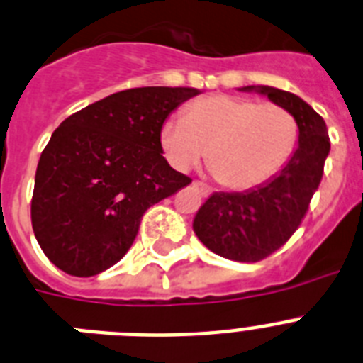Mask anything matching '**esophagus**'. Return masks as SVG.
<instances>
[{"instance_id":"1","label":"esophagus","mask_w":363,"mask_h":363,"mask_svg":"<svg viewBox=\"0 0 363 363\" xmlns=\"http://www.w3.org/2000/svg\"><path fill=\"white\" fill-rule=\"evenodd\" d=\"M191 185H193V187L196 189L198 193L203 194V196H207V194L211 193V191H209V187H207V185H203V184H200V182H193V184H191Z\"/></svg>"}]
</instances>
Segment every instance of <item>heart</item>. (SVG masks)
<instances>
[{
  "label": "heart",
  "mask_w": 363,
  "mask_h": 363,
  "mask_svg": "<svg viewBox=\"0 0 363 363\" xmlns=\"http://www.w3.org/2000/svg\"><path fill=\"white\" fill-rule=\"evenodd\" d=\"M297 135L296 119L277 104L211 95L189 104L184 119H167L160 145L174 169H193L207 154L225 189L250 191L283 170Z\"/></svg>",
  "instance_id": "obj_1"
}]
</instances>
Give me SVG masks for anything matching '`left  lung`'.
<instances>
[{
	"mask_svg": "<svg viewBox=\"0 0 363 363\" xmlns=\"http://www.w3.org/2000/svg\"><path fill=\"white\" fill-rule=\"evenodd\" d=\"M296 119L297 147L283 170L264 185L244 193H213L198 209L193 229L216 255L238 262H257L283 246L299 228L320 187L330 141L323 117L301 97L272 86H244Z\"/></svg>",
	"mask_w": 363,
	"mask_h": 363,
	"instance_id": "obj_1",
	"label": "left lung"
}]
</instances>
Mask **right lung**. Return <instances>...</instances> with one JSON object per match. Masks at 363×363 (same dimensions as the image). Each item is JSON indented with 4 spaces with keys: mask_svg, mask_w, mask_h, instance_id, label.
Segmentation results:
<instances>
[{
    "mask_svg": "<svg viewBox=\"0 0 363 363\" xmlns=\"http://www.w3.org/2000/svg\"><path fill=\"white\" fill-rule=\"evenodd\" d=\"M196 88L117 91L62 121L34 178V237L52 264L91 277L119 262L148 207L191 184L163 157L160 130Z\"/></svg>",
    "mask_w": 363,
    "mask_h": 363,
    "instance_id": "right-lung-1",
    "label": "right lung"
}]
</instances>
